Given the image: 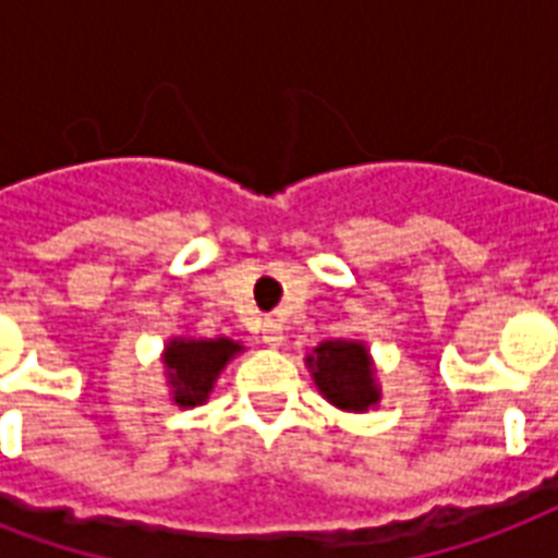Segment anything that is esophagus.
Returning a JSON list of instances; mask_svg holds the SVG:
<instances>
[{
	"label": "esophagus",
	"instance_id": "esophagus-1",
	"mask_svg": "<svg viewBox=\"0 0 558 558\" xmlns=\"http://www.w3.org/2000/svg\"><path fill=\"white\" fill-rule=\"evenodd\" d=\"M262 340H265L267 347H282V323L274 317H267L262 323Z\"/></svg>",
	"mask_w": 558,
	"mask_h": 558
}]
</instances>
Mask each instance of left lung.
<instances>
[{"label":"left lung","instance_id":"obj_1","mask_svg":"<svg viewBox=\"0 0 558 558\" xmlns=\"http://www.w3.org/2000/svg\"><path fill=\"white\" fill-rule=\"evenodd\" d=\"M308 366L314 369V381L319 392L331 404L343 410H366L378 401V387H375L369 357L361 343H347V340H328L314 349L308 357Z\"/></svg>","mask_w":558,"mask_h":558}]
</instances>
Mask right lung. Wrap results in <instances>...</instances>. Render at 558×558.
I'll list each match as a JSON object with an SVG mask.
<instances>
[{
    "label": "right lung",
    "instance_id": "obj_1",
    "mask_svg": "<svg viewBox=\"0 0 558 558\" xmlns=\"http://www.w3.org/2000/svg\"><path fill=\"white\" fill-rule=\"evenodd\" d=\"M241 347L227 338L218 340H171L166 349V369L180 408L203 404L211 384Z\"/></svg>",
    "mask_w": 558,
    "mask_h": 558
}]
</instances>
